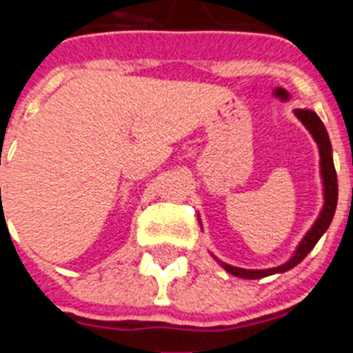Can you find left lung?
<instances>
[{
	"instance_id": "8db88e82",
	"label": "left lung",
	"mask_w": 353,
	"mask_h": 353,
	"mask_svg": "<svg viewBox=\"0 0 353 353\" xmlns=\"http://www.w3.org/2000/svg\"><path fill=\"white\" fill-rule=\"evenodd\" d=\"M293 114L302 121V125L305 129L310 130V134L313 136L314 143L318 146V154H320V179H322L323 187V207L320 210V214H318L316 221L313 223V226L302 236V240L299 242V245L295 248L292 256L285 263L272 267V269H242V267H233V265L224 263L223 260H219V258L212 254L214 260L226 272H230L235 277H242V279H261V277L272 276V274H283L286 270L293 269L295 265L301 263L310 254V251L316 245L318 240L322 239L323 233L329 230L330 223H332V217H334L336 205H338V176H336L334 161H332V146H330L329 134H327V129L322 123V120L311 109H295ZM199 224H201V221H199Z\"/></svg>"
}]
</instances>
